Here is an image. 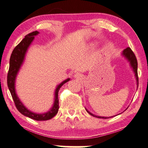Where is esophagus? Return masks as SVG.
I'll return each mask as SVG.
<instances>
[{"label": "esophagus", "mask_w": 148, "mask_h": 148, "mask_svg": "<svg viewBox=\"0 0 148 148\" xmlns=\"http://www.w3.org/2000/svg\"><path fill=\"white\" fill-rule=\"evenodd\" d=\"M74 77L75 78V79H79V80H80L81 79H82V76L80 74H79V73H76V74H75L74 75Z\"/></svg>", "instance_id": "esophagus-1"}]
</instances>
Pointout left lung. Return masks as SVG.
Wrapping results in <instances>:
<instances>
[{"label":"left lung","mask_w":148,"mask_h":148,"mask_svg":"<svg viewBox=\"0 0 148 148\" xmlns=\"http://www.w3.org/2000/svg\"><path fill=\"white\" fill-rule=\"evenodd\" d=\"M122 55L126 58V59L129 61L130 64L131 65V67H132L133 71H134L135 73V77H136V84H137V88L138 86V73H137V68H138V63H137V60H136V58L135 57V55L134 54V53L133 52V51L132 49H131L130 48H127L126 49H125L123 51H122ZM87 112L90 114V115H92L95 116V117H97V118H99V119H109V118H111V117H113V116H110V117H106V116H97V115H93V113H91V112H90L87 109L85 108Z\"/></svg>","instance_id":"left-lung-1"}]
</instances>
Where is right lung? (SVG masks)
Segmentation results:
<instances>
[{"label":"right lung","mask_w":148,"mask_h":148,"mask_svg":"<svg viewBox=\"0 0 148 148\" xmlns=\"http://www.w3.org/2000/svg\"><path fill=\"white\" fill-rule=\"evenodd\" d=\"M38 33H39V32H38L37 31H35V32L27 34L25 36L24 39L14 48L10 57V68L7 77V83L14 103H15V106L19 112L23 115L27 116V117L30 119L35 120V121H42L49 120L56 115V114L58 113V108H59L58 98V91H59L60 88L65 83L68 82L70 80V79H68L64 80L62 82H61L59 85L57 86L55 91L54 103L53 104L52 108L50 109L48 112L42 114L33 113L29 110L28 109H27L24 106V104H22L16 93L15 86L16 77L18 73L19 69H21V66L24 62L25 55H26L27 49H28L29 46L32 44L33 40H34L35 36L37 35Z\"/></svg>","instance_id":"right-lung-1"}]
</instances>
